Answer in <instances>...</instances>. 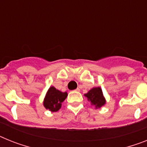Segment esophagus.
<instances>
[{"mask_svg":"<svg viewBox=\"0 0 147 147\" xmlns=\"http://www.w3.org/2000/svg\"><path fill=\"white\" fill-rule=\"evenodd\" d=\"M76 91H77V92H79V91H80V89H79V88H77V89H76Z\"/></svg>","mask_w":147,"mask_h":147,"instance_id":"obj_1","label":"esophagus"}]
</instances>
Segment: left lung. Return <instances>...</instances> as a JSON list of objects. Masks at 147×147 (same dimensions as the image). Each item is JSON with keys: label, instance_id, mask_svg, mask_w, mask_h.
Listing matches in <instances>:
<instances>
[{"label": "left lung", "instance_id": "left-lung-1", "mask_svg": "<svg viewBox=\"0 0 147 147\" xmlns=\"http://www.w3.org/2000/svg\"><path fill=\"white\" fill-rule=\"evenodd\" d=\"M84 96L88 98L89 101H90L91 104L95 105L96 108H101L106 103L102 89L99 87H93L87 93L84 94Z\"/></svg>", "mask_w": 147, "mask_h": 147}]
</instances>
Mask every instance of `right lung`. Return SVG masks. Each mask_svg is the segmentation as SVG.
Segmentation results:
<instances>
[{
    "label": "right lung",
    "instance_id": "right-lung-1",
    "mask_svg": "<svg viewBox=\"0 0 147 147\" xmlns=\"http://www.w3.org/2000/svg\"><path fill=\"white\" fill-rule=\"evenodd\" d=\"M67 95L66 92H63L55 87H51L45 95L43 105L51 111H57L61 108L62 102L66 99Z\"/></svg>",
    "mask_w": 147,
    "mask_h": 147
}]
</instances>
